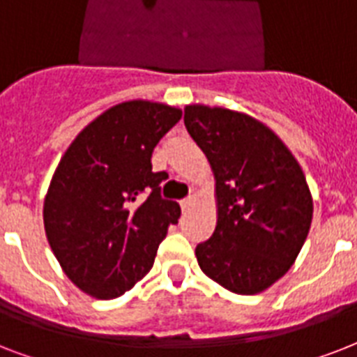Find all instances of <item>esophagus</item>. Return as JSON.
Masks as SVG:
<instances>
[{
	"label": "esophagus",
	"mask_w": 357,
	"mask_h": 357,
	"mask_svg": "<svg viewBox=\"0 0 357 357\" xmlns=\"http://www.w3.org/2000/svg\"><path fill=\"white\" fill-rule=\"evenodd\" d=\"M179 206H181V209H183V211H187V209L192 206V196H187V198H183V200L179 202Z\"/></svg>",
	"instance_id": "obj_1"
}]
</instances>
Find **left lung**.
<instances>
[{
	"mask_svg": "<svg viewBox=\"0 0 357 357\" xmlns=\"http://www.w3.org/2000/svg\"><path fill=\"white\" fill-rule=\"evenodd\" d=\"M183 122L217 179V228L196 246L198 265L231 293H261L291 268L310 234L313 200L304 172L248 114L187 105Z\"/></svg>",
	"mask_w": 357,
	"mask_h": 357,
	"instance_id": "1",
	"label": "left lung"
}]
</instances>
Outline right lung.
Instances as JSON below:
<instances>
[{"label": "right lung", "mask_w": 357, "mask_h": 357, "mask_svg": "<svg viewBox=\"0 0 357 357\" xmlns=\"http://www.w3.org/2000/svg\"><path fill=\"white\" fill-rule=\"evenodd\" d=\"M179 119L162 103H120L89 123L59 162L44 228L64 274L86 294L109 300L129 291L178 224L179 204L161 196L168 174L151 170V153Z\"/></svg>", "instance_id": "add662e5"}]
</instances>
